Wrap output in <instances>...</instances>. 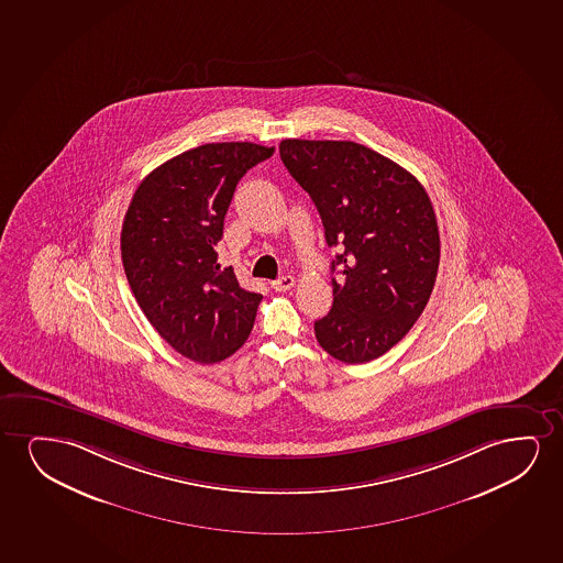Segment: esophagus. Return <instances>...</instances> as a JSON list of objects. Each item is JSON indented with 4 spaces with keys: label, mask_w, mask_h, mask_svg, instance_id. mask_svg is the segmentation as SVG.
<instances>
[{
    "label": "esophagus",
    "mask_w": 563,
    "mask_h": 563,
    "mask_svg": "<svg viewBox=\"0 0 563 563\" xmlns=\"http://www.w3.org/2000/svg\"><path fill=\"white\" fill-rule=\"evenodd\" d=\"M296 285V278L292 275H283V277H278L277 280H273L271 286L278 290V292H286V290H290L292 286Z\"/></svg>",
    "instance_id": "esophagus-1"
}]
</instances>
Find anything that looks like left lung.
<instances>
[{"label":"left lung","instance_id":"8db88e82","mask_svg":"<svg viewBox=\"0 0 563 563\" xmlns=\"http://www.w3.org/2000/svg\"><path fill=\"white\" fill-rule=\"evenodd\" d=\"M280 159L316 203L329 247L332 308L316 339L344 363H367L398 344L431 298L440 262L429 194L385 155L347 140L286 139Z\"/></svg>","mask_w":563,"mask_h":563}]
</instances>
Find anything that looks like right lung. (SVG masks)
Wrapping results in <instances>:
<instances>
[{
  "instance_id": "right-lung-1",
  "label": "right lung",
  "mask_w": 563,
  "mask_h": 563,
  "mask_svg": "<svg viewBox=\"0 0 563 563\" xmlns=\"http://www.w3.org/2000/svg\"><path fill=\"white\" fill-rule=\"evenodd\" d=\"M275 147L217 142L152 170L132 196L121 255L132 294L167 344L196 363L223 362L246 342L262 294L217 262L240 178Z\"/></svg>"
}]
</instances>
